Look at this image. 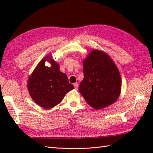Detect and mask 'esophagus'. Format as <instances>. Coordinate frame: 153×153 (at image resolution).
<instances>
[{"label":"esophagus","instance_id":"34e87169","mask_svg":"<svg viewBox=\"0 0 153 153\" xmlns=\"http://www.w3.org/2000/svg\"><path fill=\"white\" fill-rule=\"evenodd\" d=\"M74 86L75 89H78V83H75L74 84Z\"/></svg>","mask_w":153,"mask_h":153}]
</instances>
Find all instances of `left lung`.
Instances as JSON below:
<instances>
[{
  "label": "left lung",
  "mask_w": 153,
  "mask_h": 153,
  "mask_svg": "<svg viewBox=\"0 0 153 153\" xmlns=\"http://www.w3.org/2000/svg\"><path fill=\"white\" fill-rule=\"evenodd\" d=\"M84 78L79 91L93 108L101 109L118 99L122 80L118 68L106 53L94 50L83 61Z\"/></svg>",
  "instance_id": "8db88e82"
}]
</instances>
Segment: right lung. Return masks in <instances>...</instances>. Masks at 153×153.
Segmentation results:
<instances>
[{"mask_svg":"<svg viewBox=\"0 0 153 153\" xmlns=\"http://www.w3.org/2000/svg\"><path fill=\"white\" fill-rule=\"evenodd\" d=\"M49 59L51 66L47 67L44 63ZM27 88L31 98L37 105L50 109L60 103L74 86L68 82L66 75L60 71L56 62L47 56L39 63L29 77Z\"/></svg>","mask_w":153,"mask_h":153,"instance_id":"obj_1","label":"right lung"}]
</instances>
